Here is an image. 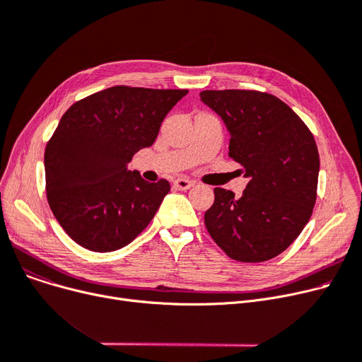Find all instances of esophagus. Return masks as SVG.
<instances>
[{
  "label": "esophagus",
  "instance_id": "34e87169",
  "mask_svg": "<svg viewBox=\"0 0 362 362\" xmlns=\"http://www.w3.org/2000/svg\"><path fill=\"white\" fill-rule=\"evenodd\" d=\"M175 186L179 189V191H187V189H191L194 186V182L186 180V179H176Z\"/></svg>",
  "mask_w": 362,
  "mask_h": 362
}]
</instances>
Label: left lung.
Instances as JSON below:
<instances>
[{
    "label": "left lung",
    "instance_id": "obj_1",
    "mask_svg": "<svg viewBox=\"0 0 362 362\" xmlns=\"http://www.w3.org/2000/svg\"><path fill=\"white\" fill-rule=\"evenodd\" d=\"M201 101L230 133L229 156L250 179L240 198L214 189L204 216L208 233L230 258L261 262L281 254L308 223L317 198L318 149L298 114L258 90H202Z\"/></svg>",
    "mask_w": 362,
    "mask_h": 362
}]
</instances>
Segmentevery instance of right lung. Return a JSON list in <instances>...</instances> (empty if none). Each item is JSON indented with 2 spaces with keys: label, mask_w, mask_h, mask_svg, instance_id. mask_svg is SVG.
<instances>
[{
  "label": "right lung",
  "mask_w": 362,
  "mask_h": 362,
  "mask_svg": "<svg viewBox=\"0 0 362 362\" xmlns=\"http://www.w3.org/2000/svg\"><path fill=\"white\" fill-rule=\"evenodd\" d=\"M186 89L112 86L74 103L45 149L47 198L64 232L95 252L117 251L154 218L170 183L127 170L156 142Z\"/></svg>",
  "instance_id": "add662e5"
}]
</instances>
